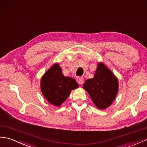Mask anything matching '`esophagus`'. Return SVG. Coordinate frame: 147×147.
<instances>
[{"mask_svg":"<svg viewBox=\"0 0 147 147\" xmlns=\"http://www.w3.org/2000/svg\"><path fill=\"white\" fill-rule=\"evenodd\" d=\"M77 82H78V83L80 84V85H82L83 84V83H84L83 78H82V77H78L77 78Z\"/></svg>","mask_w":147,"mask_h":147,"instance_id":"34e87169","label":"esophagus"}]
</instances>
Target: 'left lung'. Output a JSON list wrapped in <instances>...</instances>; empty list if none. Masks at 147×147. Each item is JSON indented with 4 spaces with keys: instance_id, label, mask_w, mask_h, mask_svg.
I'll list each match as a JSON object with an SVG mask.
<instances>
[{
    "instance_id": "obj_1",
    "label": "left lung",
    "mask_w": 147,
    "mask_h": 147,
    "mask_svg": "<svg viewBox=\"0 0 147 147\" xmlns=\"http://www.w3.org/2000/svg\"><path fill=\"white\" fill-rule=\"evenodd\" d=\"M83 88L88 93L96 107L104 110L109 107L116 97L119 82L110 69L100 62L97 64L94 77L86 80Z\"/></svg>"
}]
</instances>
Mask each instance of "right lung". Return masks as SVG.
Segmentation results:
<instances>
[{
	"label": "right lung",
	"mask_w": 147,
	"mask_h": 147,
	"mask_svg": "<svg viewBox=\"0 0 147 147\" xmlns=\"http://www.w3.org/2000/svg\"><path fill=\"white\" fill-rule=\"evenodd\" d=\"M79 85L71 77L64 76L59 63H55L47 71L40 81L41 92L50 104L60 107Z\"/></svg>",
	"instance_id": "obj_1"
}]
</instances>
